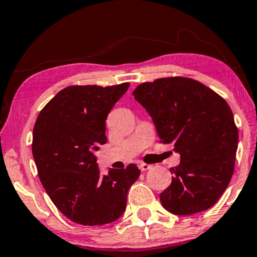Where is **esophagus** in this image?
I'll list each match as a JSON object with an SVG mask.
<instances>
[{
    "label": "esophagus",
    "instance_id": "esophagus-1",
    "mask_svg": "<svg viewBox=\"0 0 257 257\" xmlns=\"http://www.w3.org/2000/svg\"><path fill=\"white\" fill-rule=\"evenodd\" d=\"M151 168H152L151 164H146V163H141V164H140L141 172H146V170L151 169Z\"/></svg>",
    "mask_w": 257,
    "mask_h": 257
}]
</instances>
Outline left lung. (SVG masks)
Wrapping results in <instances>:
<instances>
[{
    "label": "left lung",
    "instance_id": "1",
    "mask_svg": "<svg viewBox=\"0 0 257 257\" xmlns=\"http://www.w3.org/2000/svg\"><path fill=\"white\" fill-rule=\"evenodd\" d=\"M155 123L162 144L180 153L172 184L159 194L175 215L211 208L234 172L238 128L226 100L196 79L164 77L139 84L133 91Z\"/></svg>",
    "mask_w": 257,
    "mask_h": 257
}]
</instances>
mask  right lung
<instances>
[{"label":"right lung","instance_id":"right-lung-1","mask_svg":"<svg viewBox=\"0 0 257 257\" xmlns=\"http://www.w3.org/2000/svg\"><path fill=\"white\" fill-rule=\"evenodd\" d=\"M129 88L70 85L38 114L32 155L44 190L72 222L96 226L113 222L124 213L131 186L140 176L135 164L100 173L94 151L107 141L108 112Z\"/></svg>","mask_w":257,"mask_h":257}]
</instances>
